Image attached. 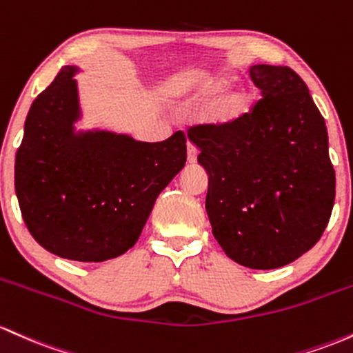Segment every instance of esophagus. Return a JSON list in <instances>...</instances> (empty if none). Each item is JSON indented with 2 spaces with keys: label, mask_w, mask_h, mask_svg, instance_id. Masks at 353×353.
<instances>
[{
  "label": "esophagus",
  "mask_w": 353,
  "mask_h": 353,
  "mask_svg": "<svg viewBox=\"0 0 353 353\" xmlns=\"http://www.w3.org/2000/svg\"><path fill=\"white\" fill-rule=\"evenodd\" d=\"M187 155H188V161H190V163H195L196 157H198V148H196L195 145L188 143V146H187Z\"/></svg>",
  "instance_id": "obj_1"
}]
</instances>
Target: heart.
<instances>
[{"label":"heart","instance_id":"heart-1","mask_svg":"<svg viewBox=\"0 0 353 353\" xmlns=\"http://www.w3.org/2000/svg\"><path fill=\"white\" fill-rule=\"evenodd\" d=\"M230 85L228 77H215L205 80L198 86L195 93L192 97V103H207L215 98L216 94H220L227 86ZM248 105V93L241 88L230 90L228 93H225L223 97L216 101L215 110H213V120L215 123L225 125L230 121L236 120L241 113L245 112Z\"/></svg>","mask_w":353,"mask_h":353}]
</instances>
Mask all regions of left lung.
Wrapping results in <instances>:
<instances>
[{"label": "left lung", "mask_w": 353, "mask_h": 353, "mask_svg": "<svg viewBox=\"0 0 353 353\" xmlns=\"http://www.w3.org/2000/svg\"><path fill=\"white\" fill-rule=\"evenodd\" d=\"M262 98L225 125H195L188 138L208 173L212 233L236 263L270 270L320 240L335 200L325 120L288 66L253 65Z\"/></svg>", "instance_id": "8db88e82"}]
</instances>
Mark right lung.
Instances as JSON below:
<instances>
[{
  "label": "right lung",
  "mask_w": 353,
  "mask_h": 353,
  "mask_svg": "<svg viewBox=\"0 0 353 353\" xmlns=\"http://www.w3.org/2000/svg\"><path fill=\"white\" fill-rule=\"evenodd\" d=\"M77 66H65L31 105L14 161L23 220L61 259L105 262L137 243L157 196L187 161V138L158 143L110 132L74 133Z\"/></svg>",
  "instance_id": "1"
}]
</instances>
